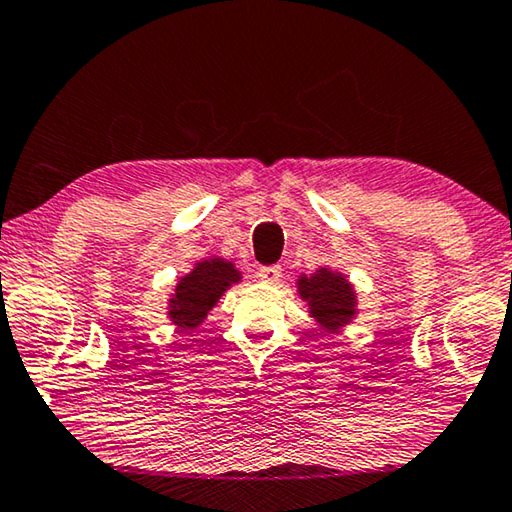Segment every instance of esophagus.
Returning a JSON list of instances; mask_svg holds the SVG:
<instances>
[{"mask_svg":"<svg viewBox=\"0 0 512 512\" xmlns=\"http://www.w3.org/2000/svg\"><path fill=\"white\" fill-rule=\"evenodd\" d=\"M280 275H282L280 266H262V269H257V278L262 282H278Z\"/></svg>","mask_w":512,"mask_h":512,"instance_id":"esophagus-1","label":"esophagus"}]
</instances>
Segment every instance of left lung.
Returning a JSON list of instances; mask_svg holds the SVG:
<instances>
[{
  "instance_id": "obj_1",
  "label": "left lung",
  "mask_w": 512,
  "mask_h": 512,
  "mask_svg": "<svg viewBox=\"0 0 512 512\" xmlns=\"http://www.w3.org/2000/svg\"><path fill=\"white\" fill-rule=\"evenodd\" d=\"M298 291L326 330L342 328L355 316V294L344 275L321 269L310 278H300Z\"/></svg>"
}]
</instances>
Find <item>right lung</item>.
Segmentation results:
<instances>
[{
  "mask_svg": "<svg viewBox=\"0 0 512 512\" xmlns=\"http://www.w3.org/2000/svg\"><path fill=\"white\" fill-rule=\"evenodd\" d=\"M232 282H239V271L230 262L205 259L177 285L175 296L170 298V319L182 330L200 326Z\"/></svg>",
  "mask_w": 512,
  "mask_h": 512,
  "instance_id": "right-lung-1",
  "label": "right lung"
}]
</instances>
